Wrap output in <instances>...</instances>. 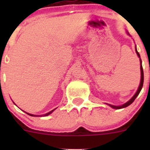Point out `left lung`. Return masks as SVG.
I'll use <instances>...</instances> for the list:
<instances>
[{"mask_svg":"<svg viewBox=\"0 0 150 150\" xmlns=\"http://www.w3.org/2000/svg\"><path fill=\"white\" fill-rule=\"evenodd\" d=\"M136 52H137V55H138L139 58H140V54H139L138 52L137 51V49H136ZM140 64H141V59H140ZM140 71H141V79H140V86H139L138 89H137V92H136V94H135L134 95L133 97H132V98L131 99V100H128L127 103H125V104H124L122 106H113V105H111V104H109L110 106L112 108H114V109H121V108H124V107H128V106H129L130 104H132L133 103L134 100H135V98H137V95H139V93L140 92V91H141V89H142V87H143V85H144V71H143V67H142V64L140 65Z\"/></svg>","mask_w":150,"mask_h":150,"instance_id":"8db88e82","label":"left lung"}]
</instances>
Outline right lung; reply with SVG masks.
<instances>
[{"instance_id":"right-lung-1","label":"right lung","mask_w":150,"mask_h":150,"mask_svg":"<svg viewBox=\"0 0 150 150\" xmlns=\"http://www.w3.org/2000/svg\"><path fill=\"white\" fill-rule=\"evenodd\" d=\"M53 111H54V110H52V111H50V112H47V113H46V114H45V115H44V116H48V115H50V113H52V112H53ZM26 113H27V112H26ZM28 115H30V116H34V115H32V114H30V113H28Z\"/></svg>"}]
</instances>
